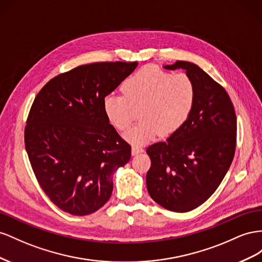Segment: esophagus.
Segmentation results:
<instances>
[{
	"label": "esophagus",
	"instance_id": "1",
	"mask_svg": "<svg viewBox=\"0 0 262 262\" xmlns=\"http://www.w3.org/2000/svg\"><path fill=\"white\" fill-rule=\"evenodd\" d=\"M143 151H144V149L141 147H138V146H133V148H132V155L133 156H136V155L143 152Z\"/></svg>",
	"mask_w": 262,
	"mask_h": 262
}]
</instances>
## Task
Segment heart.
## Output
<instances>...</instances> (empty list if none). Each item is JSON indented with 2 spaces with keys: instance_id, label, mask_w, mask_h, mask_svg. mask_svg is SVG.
Wrapping results in <instances>:
<instances>
[{
  "instance_id": "obj_1",
  "label": "heart",
  "mask_w": 262,
  "mask_h": 262,
  "mask_svg": "<svg viewBox=\"0 0 262 262\" xmlns=\"http://www.w3.org/2000/svg\"><path fill=\"white\" fill-rule=\"evenodd\" d=\"M122 94L104 98V112L118 130H126L140 112L141 121L125 133V139L143 146L180 130L190 118L196 100V88L184 72L172 74L154 67H145L127 78Z\"/></svg>"
}]
</instances>
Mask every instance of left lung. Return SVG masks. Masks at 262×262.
<instances>
[{
	"instance_id": "1",
	"label": "left lung",
	"mask_w": 262,
	"mask_h": 262,
	"mask_svg": "<svg viewBox=\"0 0 262 262\" xmlns=\"http://www.w3.org/2000/svg\"><path fill=\"white\" fill-rule=\"evenodd\" d=\"M164 68L184 69L195 84L196 100L180 130L147 148L151 166L146 183L156 203L184 213L203 204L227 173L235 156L237 119L226 90L199 66L178 60Z\"/></svg>"
}]
</instances>
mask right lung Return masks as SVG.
Masks as SVG:
<instances>
[{
    "mask_svg": "<svg viewBox=\"0 0 262 262\" xmlns=\"http://www.w3.org/2000/svg\"><path fill=\"white\" fill-rule=\"evenodd\" d=\"M137 66H79L52 78L36 95L25 148L42 191L63 212L98 211L113 191L112 174L129 161L132 147L110 124L103 102Z\"/></svg>",
    "mask_w": 262,
    "mask_h": 262,
    "instance_id": "1",
    "label": "right lung"
}]
</instances>
